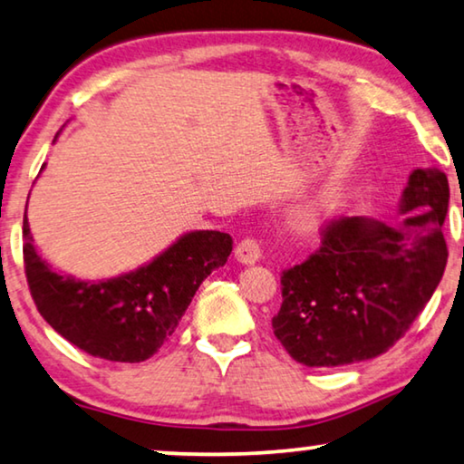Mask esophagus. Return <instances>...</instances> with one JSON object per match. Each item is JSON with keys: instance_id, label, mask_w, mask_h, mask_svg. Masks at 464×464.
I'll return each mask as SVG.
<instances>
[{"instance_id": "34e87169", "label": "esophagus", "mask_w": 464, "mask_h": 464, "mask_svg": "<svg viewBox=\"0 0 464 464\" xmlns=\"http://www.w3.org/2000/svg\"><path fill=\"white\" fill-rule=\"evenodd\" d=\"M235 258L241 265H254V262L260 260V244L254 237L241 239L237 247H235Z\"/></svg>"}]
</instances>
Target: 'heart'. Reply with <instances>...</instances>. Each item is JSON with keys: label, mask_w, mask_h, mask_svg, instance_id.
Instances as JSON below:
<instances>
[{"label": "heart", "mask_w": 464, "mask_h": 464, "mask_svg": "<svg viewBox=\"0 0 464 464\" xmlns=\"http://www.w3.org/2000/svg\"><path fill=\"white\" fill-rule=\"evenodd\" d=\"M340 199H342L340 193H335V191L327 193V196H323L321 199H316L314 204H310L304 210H300L298 223L302 227H306V229H308V227L321 225L323 220L327 218L329 214L337 208V206H340Z\"/></svg>", "instance_id": "b5f03b06"}]
</instances>
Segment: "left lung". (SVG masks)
I'll return each instance as SVG.
<instances>
[{
    "label": "left lung",
    "instance_id": "obj_1",
    "mask_svg": "<svg viewBox=\"0 0 464 464\" xmlns=\"http://www.w3.org/2000/svg\"><path fill=\"white\" fill-rule=\"evenodd\" d=\"M450 188L438 169L412 170L402 225L342 217L321 229V247L281 275L275 337L306 366H343L383 354L417 319L444 275L441 225Z\"/></svg>",
    "mask_w": 464,
    "mask_h": 464
}]
</instances>
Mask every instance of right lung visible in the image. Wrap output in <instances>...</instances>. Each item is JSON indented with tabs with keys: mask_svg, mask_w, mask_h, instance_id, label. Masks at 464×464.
I'll return each mask as SVG.
<instances>
[{
	"mask_svg": "<svg viewBox=\"0 0 464 464\" xmlns=\"http://www.w3.org/2000/svg\"><path fill=\"white\" fill-rule=\"evenodd\" d=\"M23 239L26 281L41 316L79 350L112 362L154 356L175 334L202 281L223 266L233 250L231 235L191 231L133 273L79 281L53 273L39 258L26 212Z\"/></svg>",
	"mask_w": 464,
	"mask_h": 464,
	"instance_id": "right-lung-1",
	"label": "right lung"
}]
</instances>
